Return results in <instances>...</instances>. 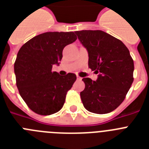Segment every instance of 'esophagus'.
<instances>
[{"label": "esophagus", "mask_w": 149, "mask_h": 149, "mask_svg": "<svg viewBox=\"0 0 149 149\" xmlns=\"http://www.w3.org/2000/svg\"><path fill=\"white\" fill-rule=\"evenodd\" d=\"M77 80H78V81H81V79H82V78H81V77H80V76L77 75Z\"/></svg>", "instance_id": "esophagus-1"}]
</instances>
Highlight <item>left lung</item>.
<instances>
[{
  "label": "left lung",
  "instance_id": "left-lung-1",
  "mask_svg": "<svg viewBox=\"0 0 149 149\" xmlns=\"http://www.w3.org/2000/svg\"><path fill=\"white\" fill-rule=\"evenodd\" d=\"M76 35L89 54L88 65L98 74L96 81L82 79L84 107L98 114L108 113L125 98L134 81V60L122 41L101 30H81Z\"/></svg>",
  "mask_w": 149,
  "mask_h": 149
}]
</instances>
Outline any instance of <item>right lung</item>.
Wrapping results in <instances>:
<instances>
[{"instance_id": "add662e5", "label": "right lung", "mask_w": 149, "mask_h": 149, "mask_svg": "<svg viewBox=\"0 0 149 149\" xmlns=\"http://www.w3.org/2000/svg\"><path fill=\"white\" fill-rule=\"evenodd\" d=\"M77 39L74 32H47L27 42L18 51L14 64L16 86L30 110L42 116L54 114L65 103L67 92L77 77L52 72L60 65L63 50Z\"/></svg>"}]
</instances>
